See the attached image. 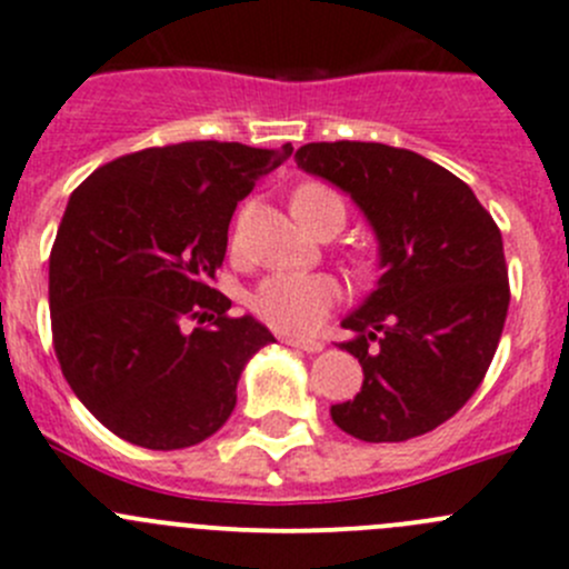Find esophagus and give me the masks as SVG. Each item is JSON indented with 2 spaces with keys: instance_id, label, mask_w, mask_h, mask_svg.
Segmentation results:
<instances>
[{
  "instance_id": "1",
  "label": "esophagus",
  "mask_w": 569,
  "mask_h": 569,
  "mask_svg": "<svg viewBox=\"0 0 569 569\" xmlns=\"http://www.w3.org/2000/svg\"><path fill=\"white\" fill-rule=\"evenodd\" d=\"M283 342H286V345H291V348H300V350H306V353H320V350L326 348V342H320V339H300V337H286Z\"/></svg>"
}]
</instances>
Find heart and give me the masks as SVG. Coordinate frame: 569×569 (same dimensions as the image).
<instances>
[{
  "instance_id": "1",
  "label": "heart",
  "mask_w": 569,
  "mask_h": 569,
  "mask_svg": "<svg viewBox=\"0 0 569 569\" xmlns=\"http://www.w3.org/2000/svg\"><path fill=\"white\" fill-rule=\"evenodd\" d=\"M291 212L306 230H320L333 221L345 224V201L326 184H302L291 196ZM342 300V283L328 272H278L260 280L252 291L254 317L280 333L306 337L322 326Z\"/></svg>"
}]
</instances>
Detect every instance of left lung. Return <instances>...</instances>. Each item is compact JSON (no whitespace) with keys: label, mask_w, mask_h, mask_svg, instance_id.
<instances>
[{"label":"left lung","mask_w":569,"mask_h":569,"mask_svg":"<svg viewBox=\"0 0 569 569\" xmlns=\"http://www.w3.org/2000/svg\"><path fill=\"white\" fill-rule=\"evenodd\" d=\"M297 168L357 201L379 241V286L342 320L362 390L331 407L342 432L398 443L432 432L475 396L508 302L500 227L469 184L432 159L381 142H309Z\"/></svg>","instance_id":"8db88e82"}]
</instances>
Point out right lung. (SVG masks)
I'll list each match as a JSON object with an SVG mask.
<instances>
[{"instance_id": "1", "label": "right lung", "mask_w": 569, "mask_h": 569, "mask_svg": "<svg viewBox=\"0 0 569 569\" xmlns=\"http://www.w3.org/2000/svg\"><path fill=\"white\" fill-rule=\"evenodd\" d=\"M291 153L196 140L103 164L69 196L50 252L58 365L81 405L142 449H184L236 410L274 342L212 289L238 201Z\"/></svg>"}]
</instances>
